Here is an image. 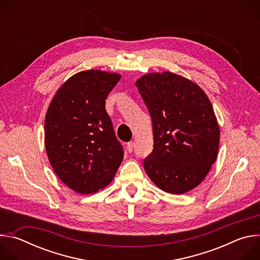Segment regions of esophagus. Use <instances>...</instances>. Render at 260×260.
<instances>
[{
  "label": "esophagus",
  "mask_w": 260,
  "mask_h": 260,
  "mask_svg": "<svg viewBox=\"0 0 260 260\" xmlns=\"http://www.w3.org/2000/svg\"><path fill=\"white\" fill-rule=\"evenodd\" d=\"M134 146H135L134 142H128V143H127V145H126V149H127V151H128V152H132V151L134 150Z\"/></svg>",
  "instance_id": "obj_1"
}]
</instances>
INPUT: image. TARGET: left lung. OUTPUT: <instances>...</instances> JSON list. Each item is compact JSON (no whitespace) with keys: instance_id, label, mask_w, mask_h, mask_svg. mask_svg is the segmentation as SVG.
I'll return each mask as SVG.
<instances>
[{"instance_id":"8db88e82","label":"left lung","mask_w":260,"mask_h":260,"mask_svg":"<svg viewBox=\"0 0 260 260\" xmlns=\"http://www.w3.org/2000/svg\"><path fill=\"white\" fill-rule=\"evenodd\" d=\"M136 86L151 116L154 140L144 169L161 190L188 192L217 157L220 131L212 104L198 84L171 72L147 74Z\"/></svg>"}]
</instances>
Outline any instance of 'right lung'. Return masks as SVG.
I'll use <instances>...</instances> for the list:
<instances>
[{
  "instance_id": "1",
  "label": "right lung",
  "mask_w": 260,
  "mask_h": 260,
  "mask_svg": "<svg viewBox=\"0 0 260 260\" xmlns=\"http://www.w3.org/2000/svg\"><path fill=\"white\" fill-rule=\"evenodd\" d=\"M120 78L100 70L79 72L59 87L48 107V159L57 177L78 193L106 187L123 159V148L105 108Z\"/></svg>"
}]
</instances>
